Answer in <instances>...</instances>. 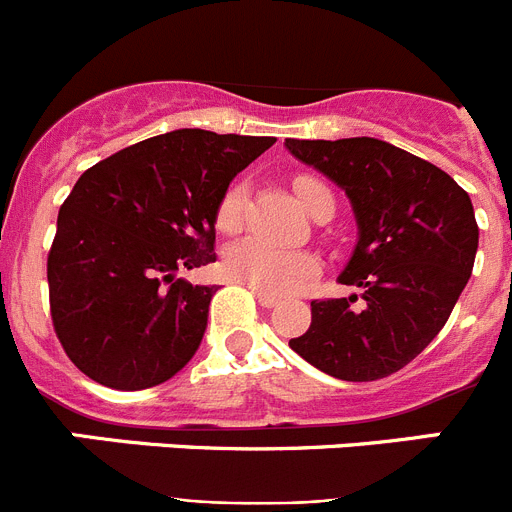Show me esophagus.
<instances>
[{"mask_svg": "<svg viewBox=\"0 0 512 512\" xmlns=\"http://www.w3.org/2000/svg\"><path fill=\"white\" fill-rule=\"evenodd\" d=\"M253 289V295H256V300H259V305L261 307H277L279 302V297H274V295H266V292H261V289H256V287H251Z\"/></svg>", "mask_w": 512, "mask_h": 512, "instance_id": "obj_1", "label": "esophagus"}]
</instances>
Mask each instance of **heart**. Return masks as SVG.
<instances>
[{
	"instance_id": "obj_1",
	"label": "heart",
	"mask_w": 512,
	"mask_h": 512,
	"mask_svg": "<svg viewBox=\"0 0 512 512\" xmlns=\"http://www.w3.org/2000/svg\"><path fill=\"white\" fill-rule=\"evenodd\" d=\"M323 189L328 187L312 176H297L295 179V194L305 210H310V205ZM241 215L243 189H225V194L217 202V228L223 233H233V230L241 228ZM315 269H318V259L305 248H279L259 241V238H243L225 251V271L230 277L248 284V287L269 292V295L295 292L302 282H307L315 274Z\"/></svg>"
}]
</instances>
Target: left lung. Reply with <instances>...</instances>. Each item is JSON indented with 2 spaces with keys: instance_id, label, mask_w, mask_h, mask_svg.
Returning <instances> with one entry per match:
<instances>
[{
  "instance_id": "1",
  "label": "left lung",
  "mask_w": 512,
  "mask_h": 512,
  "mask_svg": "<svg viewBox=\"0 0 512 512\" xmlns=\"http://www.w3.org/2000/svg\"><path fill=\"white\" fill-rule=\"evenodd\" d=\"M284 146L346 192L359 228L338 277L359 295L312 302L310 328L289 346L336 379L390 377L438 336L472 277V200L446 171L387 140L287 138Z\"/></svg>"
}]
</instances>
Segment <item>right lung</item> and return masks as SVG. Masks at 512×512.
<instances>
[{"mask_svg": "<svg viewBox=\"0 0 512 512\" xmlns=\"http://www.w3.org/2000/svg\"><path fill=\"white\" fill-rule=\"evenodd\" d=\"M274 143L182 128L79 176L58 212L48 289L58 341L89 379L133 392L187 366L217 287L176 274L215 261L217 202Z\"/></svg>", "mask_w": 512, "mask_h": 512, "instance_id": "right-lung-1", "label": "right lung"}]
</instances>
